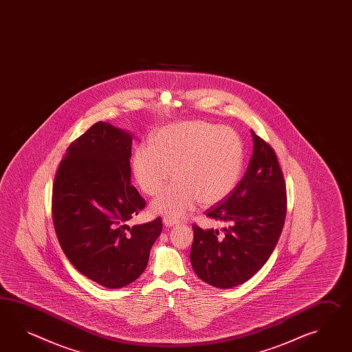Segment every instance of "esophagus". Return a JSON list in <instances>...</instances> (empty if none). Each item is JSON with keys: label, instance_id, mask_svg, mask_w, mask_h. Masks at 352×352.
Masks as SVG:
<instances>
[{"label": "esophagus", "instance_id": "obj_1", "mask_svg": "<svg viewBox=\"0 0 352 352\" xmlns=\"http://www.w3.org/2000/svg\"><path fill=\"white\" fill-rule=\"evenodd\" d=\"M163 223H165V226H174V225H178L179 223V220H175V219H173V217H164Z\"/></svg>", "mask_w": 352, "mask_h": 352}]
</instances>
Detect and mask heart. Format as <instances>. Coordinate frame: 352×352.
I'll use <instances>...</instances> for the list:
<instances>
[{
  "label": "heart",
  "mask_w": 352,
  "mask_h": 352,
  "mask_svg": "<svg viewBox=\"0 0 352 352\" xmlns=\"http://www.w3.org/2000/svg\"><path fill=\"white\" fill-rule=\"evenodd\" d=\"M244 146L239 133L229 126L206 120L173 123L155 131L150 145L136 147L132 172L147 196L157 195L154 212L180 217L198 202L212 206L229 197L239 183Z\"/></svg>",
  "instance_id": "b5f03b06"
}]
</instances>
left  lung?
<instances>
[{"label": "left lung", "mask_w": 352, "mask_h": 352, "mask_svg": "<svg viewBox=\"0 0 352 352\" xmlns=\"http://www.w3.org/2000/svg\"><path fill=\"white\" fill-rule=\"evenodd\" d=\"M248 169L229 197L206 216L228 223L223 232L193 223L190 263L201 280L220 289L248 281L266 263L283 232L287 196L274 148L252 129Z\"/></svg>", "instance_id": "8db88e82"}]
</instances>
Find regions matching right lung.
<instances>
[{"label": "right lung", "mask_w": 352, "mask_h": 352, "mask_svg": "<svg viewBox=\"0 0 352 352\" xmlns=\"http://www.w3.org/2000/svg\"><path fill=\"white\" fill-rule=\"evenodd\" d=\"M132 138L98 122L71 142L52 190V219L60 248L94 283L118 289L145 271L163 221L129 228L146 206L131 184Z\"/></svg>", "instance_id": "obj_1"}]
</instances>
